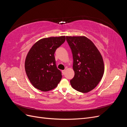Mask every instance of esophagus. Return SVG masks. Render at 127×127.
<instances>
[{"instance_id":"34e87169","label":"esophagus","mask_w":127,"mask_h":127,"mask_svg":"<svg viewBox=\"0 0 127 127\" xmlns=\"http://www.w3.org/2000/svg\"><path fill=\"white\" fill-rule=\"evenodd\" d=\"M65 72H66V70H62V73H63V75H64V74H65Z\"/></svg>"}]
</instances>
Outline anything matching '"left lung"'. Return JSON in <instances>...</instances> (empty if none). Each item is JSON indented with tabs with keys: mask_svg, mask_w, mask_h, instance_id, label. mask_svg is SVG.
Listing matches in <instances>:
<instances>
[{
	"mask_svg": "<svg viewBox=\"0 0 127 127\" xmlns=\"http://www.w3.org/2000/svg\"><path fill=\"white\" fill-rule=\"evenodd\" d=\"M73 57L75 76L70 80L73 88L82 93L93 90L104 71L102 57L94 44L85 36H66Z\"/></svg>",
	"mask_w": 127,
	"mask_h": 127,
	"instance_id": "obj_1",
	"label": "left lung"
}]
</instances>
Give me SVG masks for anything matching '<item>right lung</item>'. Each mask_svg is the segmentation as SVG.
<instances>
[{
  "label": "right lung",
  "mask_w": 127,
  "mask_h": 127,
  "mask_svg": "<svg viewBox=\"0 0 127 127\" xmlns=\"http://www.w3.org/2000/svg\"><path fill=\"white\" fill-rule=\"evenodd\" d=\"M65 40V36L44 38L30 50L25 59V71L30 82L37 89L50 91L60 82L62 75L57 67L54 55Z\"/></svg>",
  "instance_id": "add662e5"
}]
</instances>
